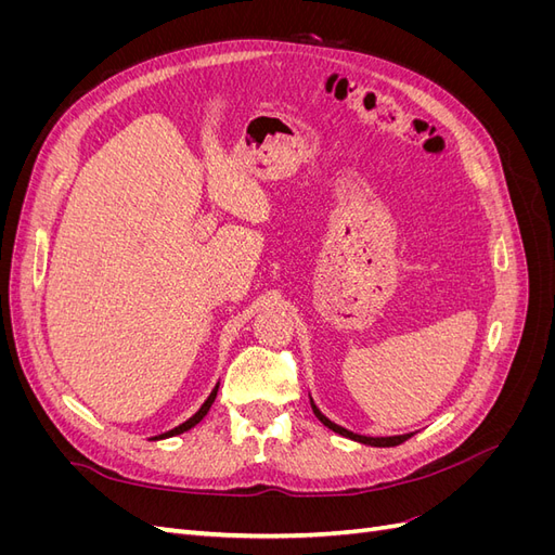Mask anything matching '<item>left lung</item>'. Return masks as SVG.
<instances>
[{"instance_id":"obj_1","label":"left lung","mask_w":555,"mask_h":555,"mask_svg":"<svg viewBox=\"0 0 555 555\" xmlns=\"http://www.w3.org/2000/svg\"><path fill=\"white\" fill-rule=\"evenodd\" d=\"M310 405H312V412H314V416H317L319 422H322L326 428H331L333 433L343 435V438H349V440L361 442V444H367V447H398V444L405 442L408 438H412V435H396V438H365V435H357V433H351V430H347V428H343V426H338V424L328 422V418H326L322 412L317 410V405H314L312 400H310Z\"/></svg>"}]
</instances>
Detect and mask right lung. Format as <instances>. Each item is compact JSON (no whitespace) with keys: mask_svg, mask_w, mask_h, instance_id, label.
<instances>
[{"mask_svg":"<svg viewBox=\"0 0 555 555\" xmlns=\"http://www.w3.org/2000/svg\"><path fill=\"white\" fill-rule=\"evenodd\" d=\"M217 389H220V384H217L215 386V389H212V393L208 396V400L204 402V405H201V410L192 416V418H188V422H184V424H180L178 428H173V430H169V433H162V435H157V438H153V440H164V438H173V435H180V433H184V430H190V428H194L198 422H201V418H204L206 414H208V410H210V405H212V402H215V396H217Z\"/></svg>","mask_w":555,"mask_h":555,"instance_id":"obj_1","label":"right lung"}]
</instances>
